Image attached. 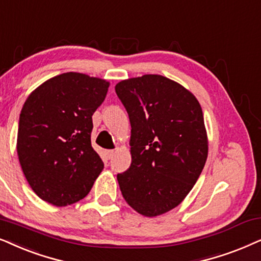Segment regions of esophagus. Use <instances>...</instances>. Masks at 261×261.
Wrapping results in <instances>:
<instances>
[{"instance_id": "obj_1", "label": "esophagus", "mask_w": 261, "mask_h": 261, "mask_svg": "<svg viewBox=\"0 0 261 261\" xmlns=\"http://www.w3.org/2000/svg\"><path fill=\"white\" fill-rule=\"evenodd\" d=\"M105 155H106V159L107 160H111V159L113 158V155H114V150H106Z\"/></svg>"}]
</instances>
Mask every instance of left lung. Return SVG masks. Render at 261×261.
Here are the masks:
<instances>
[{"label": "left lung", "instance_id": "1", "mask_svg": "<svg viewBox=\"0 0 261 261\" xmlns=\"http://www.w3.org/2000/svg\"><path fill=\"white\" fill-rule=\"evenodd\" d=\"M131 124V166L117 175L126 203L138 214L174 209L197 182L207 158L203 111L192 93L161 75L116 86Z\"/></svg>", "mask_w": 261, "mask_h": 261}]
</instances>
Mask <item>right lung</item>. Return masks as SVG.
<instances>
[{
    "label": "right lung",
    "mask_w": 261,
    "mask_h": 261,
    "mask_svg": "<svg viewBox=\"0 0 261 261\" xmlns=\"http://www.w3.org/2000/svg\"><path fill=\"white\" fill-rule=\"evenodd\" d=\"M110 83L80 72L55 76L31 93L20 113L17 155L41 199L67 206L89 193L103 162L90 143L92 116Z\"/></svg>",
    "instance_id": "obj_1"
}]
</instances>
